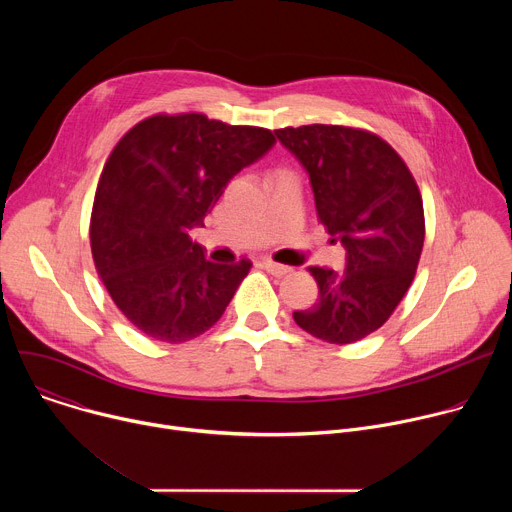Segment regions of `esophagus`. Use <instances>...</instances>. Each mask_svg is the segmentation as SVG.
I'll use <instances>...</instances> for the list:
<instances>
[{
  "label": "esophagus",
  "instance_id": "34e87169",
  "mask_svg": "<svg viewBox=\"0 0 512 512\" xmlns=\"http://www.w3.org/2000/svg\"><path fill=\"white\" fill-rule=\"evenodd\" d=\"M261 265H263L269 273H273V275H285V273L291 271V267L281 265V263H275V261H271V259H261Z\"/></svg>",
  "mask_w": 512,
  "mask_h": 512
}]
</instances>
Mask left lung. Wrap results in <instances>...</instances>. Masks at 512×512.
Returning <instances> with one entry per match:
<instances>
[{
	"label": "left lung",
	"mask_w": 512,
	"mask_h": 512,
	"mask_svg": "<svg viewBox=\"0 0 512 512\" xmlns=\"http://www.w3.org/2000/svg\"><path fill=\"white\" fill-rule=\"evenodd\" d=\"M275 135L308 172L318 218L346 251L340 273L310 267L320 294L294 320L324 342H356L387 322L413 281L425 237L421 194L373 133L318 123Z\"/></svg>",
	"instance_id": "obj_1"
}]
</instances>
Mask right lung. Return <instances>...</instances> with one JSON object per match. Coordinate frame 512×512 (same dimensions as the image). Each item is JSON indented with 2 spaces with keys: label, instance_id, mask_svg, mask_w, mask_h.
I'll return each mask as SVG.
<instances>
[{
  "label": "right lung",
  "instance_id": "1",
  "mask_svg": "<svg viewBox=\"0 0 512 512\" xmlns=\"http://www.w3.org/2000/svg\"><path fill=\"white\" fill-rule=\"evenodd\" d=\"M273 143L269 129L186 113L145 119L115 145L95 194L91 249L115 306L145 336L186 342L223 316L251 261L212 263L188 233Z\"/></svg>",
  "mask_w": 512,
  "mask_h": 512
}]
</instances>
